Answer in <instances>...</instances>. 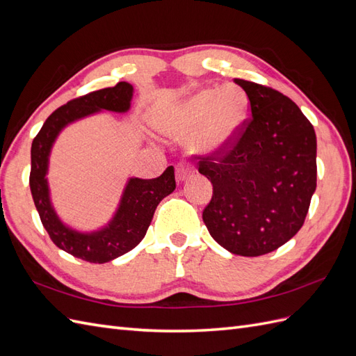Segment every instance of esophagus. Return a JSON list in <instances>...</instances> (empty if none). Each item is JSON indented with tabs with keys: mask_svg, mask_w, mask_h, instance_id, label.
<instances>
[{
	"mask_svg": "<svg viewBox=\"0 0 356 356\" xmlns=\"http://www.w3.org/2000/svg\"><path fill=\"white\" fill-rule=\"evenodd\" d=\"M194 175V170L191 168L186 163H179L176 167V179L177 181H185L188 177Z\"/></svg>",
	"mask_w": 356,
	"mask_h": 356,
	"instance_id": "1",
	"label": "esophagus"
}]
</instances>
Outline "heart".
I'll return each mask as SVG.
<instances>
[{"mask_svg":"<svg viewBox=\"0 0 356 356\" xmlns=\"http://www.w3.org/2000/svg\"><path fill=\"white\" fill-rule=\"evenodd\" d=\"M247 106V95L238 86L204 87L172 108L161 120V129L171 138L194 134L191 145L195 153L220 156L230 149Z\"/></svg>","mask_w":356,"mask_h":356,"instance_id":"obj_1","label":"heart"}]
</instances>
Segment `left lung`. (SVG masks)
Instances as JSON below:
<instances>
[{"label": "left lung", "mask_w": 356, "mask_h": 356, "mask_svg": "<svg viewBox=\"0 0 356 356\" xmlns=\"http://www.w3.org/2000/svg\"><path fill=\"white\" fill-rule=\"evenodd\" d=\"M247 93L251 118L220 162L200 161L213 195L203 221L222 248L263 256L302 227L316 191V132L299 106L280 91L233 79Z\"/></svg>", "instance_id": "8db88e82"}]
</instances>
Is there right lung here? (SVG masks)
Returning <instances> with one entry per match:
<instances>
[{
  "instance_id": "obj_1",
  "label": "right lung",
  "mask_w": 356,
  "mask_h": 356,
  "mask_svg": "<svg viewBox=\"0 0 356 356\" xmlns=\"http://www.w3.org/2000/svg\"><path fill=\"white\" fill-rule=\"evenodd\" d=\"M132 97V84L123 81L115 87L70 100L47 118L31 144L30 188L44 230L60 250L90 263L111 261L143 241L158 204L176 189L175 168L168 167L156 179H127L111 220L99 229L84 232L63 221L52 204L47 177L51 152L69 124L104 111L124 114L131 109Z\"/></svg>"
}]
</instances>
